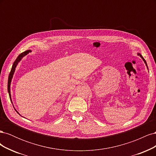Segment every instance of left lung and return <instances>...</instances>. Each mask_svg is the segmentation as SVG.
I'll list each match as a JSON object with an SVG mask.
<instances>
[{"mask_svg": "<svg viewBox=\"0 0 156 156\" xmlns=\"http://www.w3.org/2000/svg\"><path fill=\"white\" fill-rule=\"evenodd\" d=\"M138 55H139V56H140V57H141V58H142V59H143V60H144V63L146 64V66H147V64H146V60H144V58L143 57V56H142V55H140V53H138ZM147 68H148V66H147Z\"/></svg>", "mask_w": 156, "mask_h": 156, "instance_id": "8db88e82", "label": "left lung"}]
</instances>
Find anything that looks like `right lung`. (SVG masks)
<instances>
[{"label": "right lung", "instance_id": "obj_1", "mask_svg": "<svg viewBox=\"0 0 156 156\" xmlns=\"http://www.w3.org/2000/svg\"><path fill=\"white\" fill-rule=\"evenodd\" d=\"M31 51L30 50H27V51H25V52H23V53H21L20 55H19L17 56V58H16V60H15V62H13V65H12V69L10 71V74H9V77H8V93H9V96H10V100L12 101V100H11V94H10V84H11V81H12V79L13 77V75L14 73V72H15V69H16V68L17 66V65L18 64V62H20V61L21 60V58L23 57V56H25V55H27V54H29V53H30ZM17 112L18 113V112L17 111Z\"/></svg>", "mask_w": 156, "mask_h": 156}]
</instances>
